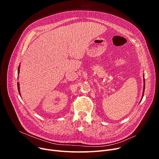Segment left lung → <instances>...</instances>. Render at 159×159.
Listing matches in <instances>:
<instances>
[{
    "label": "left lung",
    "mask_w": 159,
    "mask_h": 159,
    "mask_svg": "<svg viewBox=\"0 0 159 159\" xmlns=\"http://www.w3.org/2000/svg\"><path fill=\"white\" fill-rule=\"evenodd\" d=\"M144 90H143V95H144V89H145V80H144ZM142 100V99H141Z\"/></svg>",
    "instance_id": "8db88e82"
}]
</instances>
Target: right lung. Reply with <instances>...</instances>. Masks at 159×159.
<instances>
[{
  "instance_id": "right-lung-1",
  "label": "right lung",
  "mask_w": 159,
  "mask_h": 159,
  "mask_svg": "<svg viewBox=\"0 0 159 159\" xmlns=\"http://www.w3.org/2000/svg\"><path fill=\"white\" fill-rule=\"evenodd\" d=\"M19 70H20V66H19V68H18V74L19 73ZM17 87H18V90H19V94L20 95V91H19V82H17Z\"/></svg>"
}]
</instances>
